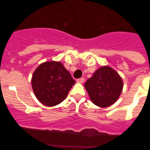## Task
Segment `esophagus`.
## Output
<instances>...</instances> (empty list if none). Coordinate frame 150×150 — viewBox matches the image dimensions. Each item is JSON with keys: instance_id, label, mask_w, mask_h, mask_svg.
Masks as SVG:
<instances>
[{"instance_id": "34e87169", "label": "esophagus", "mask_w": 150, "mask_h": 150, "mask_svg": "<svg viewBox=\"0 0 150 150\" xmlns=\"http://www.w3.org/2000/svg\"><path fill=\"white\" fill-rule=\"evenodd\" d=\"M84 81H85V79L83 77L77 79V80H76V82H77V83H84Z\"/></svg>"}]
</instances>
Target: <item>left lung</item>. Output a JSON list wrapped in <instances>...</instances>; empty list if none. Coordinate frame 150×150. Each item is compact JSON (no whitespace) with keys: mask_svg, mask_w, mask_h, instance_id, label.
I'll list each match as a JSON object with an SVG mask.
<instances>
[{"mask_svg":"<svg viewBox=\"0 0 150 150\" xmlns=\"http://www.w3.org/2000/svg\"><path fill=\"white\" fill-rule=\"evenodd\" d=\"M84 86L93 104L107 107L118 100L122 91L123 82L112 67L103 66L94 73Z\"/></svg>","mask_w":150,"mask_h":150,"instance_id":"left-lung-1","label":"left lung"}]
</instances>
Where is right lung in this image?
<instances>
[{
  "instance_id": "right-lung-1",
  "label": "right lung",
  "mask_w": 150,
  "mask_h": 150,
  "mask_svg": "<svg viewBox=\"0 0 150 150\" xmlns=\"http://www.w3.org/2000/svg\"><path fill=\"white\" fill-rule=\"evenodd\" d=\"M75 83L71 74L60 62L40 64L31 79L33 91L40 103L47 107L60 104Z\"/></svg>"
}]
</instances>
